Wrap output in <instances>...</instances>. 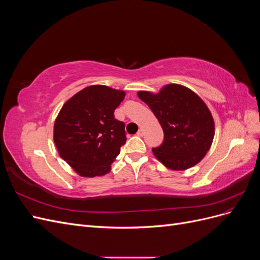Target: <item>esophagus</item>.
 <instances>
[{
    "label": "esophagus",
    "instance_id": "34e87169",
    "mask_svg": "<svg viewBox=\"0 0 260 260\" xmlns=\"http://www.w3.org/2000/svg\"><path fill=\"white\" fill-rule=\"evenodd\" d=\"M137 135H138L139 137H143V136H144V130H143L142 128H141V129H139V131H138V133H137Z\"/></svg>",
    "mask_w": 260,
    "mask_h": 260
}]
</instances>
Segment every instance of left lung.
<instances>
[{
    "label": "left lung",
    "mask_w": 260,
    "mask_h": 260,
    "mask_svg": "<svg viewBox=\"0 0 260 260\" xmlns=\"http://www.w3.org/2000/svg\"><path fill=\"white\" fill-rule=\"evenodd\" d=\"M138 96L158 119L164 142L153 154L171 170H185L199 164L209 151L215 122L208 107L192 90L167 84L157 93L138 92Z\"/></svg>",
    "instance_id": "left-lung-1"
}]
</instances>
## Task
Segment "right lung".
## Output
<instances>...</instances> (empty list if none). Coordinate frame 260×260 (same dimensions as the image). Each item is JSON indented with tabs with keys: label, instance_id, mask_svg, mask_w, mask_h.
<instances>
[{
	"label": "right lung",
	"instance_id": "add662e5",
	"mask_svg": "<svg viewBox=\"0 0 260 260\" xmlns=\"http://www.w3.org/2000/svg\"><path fill=\"white\" fill-rule=\"evenodd\" d=\"M124 92L106 85H90L62 105L54 123L59 156L78 175L104 176L125 143L124 123L114 112Z\"/></svg>",
	"mask_w": 260,
	"mask_h": 260
}]
</instances>
